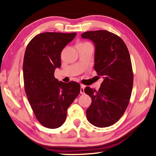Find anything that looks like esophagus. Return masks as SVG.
I'll list each match as a JSON object with an SVG mask.
<instances>
[{
  "label": "esophagus",
  "instance_id": "34e87169",
  "mask_svg": "<svg viewBox=\"0 0 156 156\" xmlns=\"http://www.w3.org/2000/svg\"><path fill=\"white\" fill-rule=\"evenodd\" d=\"M84 88H85V86L81 85V87H80V94H84Z\"/></svg>",
  "mask_w": 156,
  "mask_h": 156
}]
</instances>
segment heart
I'll return each instance as SVG.
<instances>
[{
	"instance_id": "heart-1",
	"label": "heart",
	"mask_w": 156,
	"mask_h": 156,
	"mask_svg": "<svg viewBox=\"0 0 156 156\" xmlns=\"http://www.w3.org/2000/svg\"><path fill=\"white\" fill-rule=\"evenodd\" d=\"M82 44H85V43H82Z\"/></svg>"
}]
</instances>
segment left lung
I'll list each match as a JSON object with an SVG mask.
<instances>
[{
	"instance_id": "left-lung-1",
	"label": "left lung",
	"mask_w": 156,
	"mask_h": 156,
	"mask_svg": "<svg viewBox=\"0 0 156 156\" xmlns=\"http://www.w3.org/2000/svg\"><path fill=\"white\" fill-rule=\"evenodd\" d=\"M81 37L94 43V68L104 78L98 91L84 89L92 98L87 117L96 127H109L122 117L130 100L133 84L130 55L122 39L108 31H87Z\"/></svg>"
}]
</instances>
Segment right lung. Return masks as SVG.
<instances>
[{"label": "right lung", "instance_id": "obj_1", "mask_svg": "<svg viewBox=\"0 0 156 156\" xmlns=\"http://www.w3.org/2000/svg\"><path fill=\"white\" fill-rule=\"evenodd\" d=\"M76 33L46 32L33 38L25 52L23 71L26 94L38 121L55 129L66 121L67 110L80 93L76 82L65 83L54 77L61 67V53Z\"/></svg>", "mask_w": 156, "mask_h": 156}]
</instances>
